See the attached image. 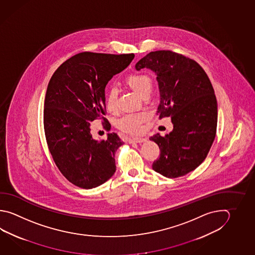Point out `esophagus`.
<instances>
[{
  "label": "esophagus",
  "instance_id": "obj_1",
  "mask_svg": "<svg viewBox=\"0 0 255 255\" xmlns=\"http://www.w3.org/2000/svg\"><path fill=\"white\" fill-rule=\"evenodd\" d=\"M147 140V138H144V137H135V138H132V139H129V142L130 143H141V142H144Z\"/></svg>",
  "mask_w": 255,
  "mask_h": 255
}]
</instances>
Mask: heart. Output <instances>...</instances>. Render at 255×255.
Here are the masks:
<instances>
[{
    "instance_id": "obj_1",
    "label": "heart",
    "mask_w": 255,
    "mask_h": 255,
    "mask_svg": "<svg viewBox=\"0 0 255 255\" xmlns=\"http://www.w3.org/2000/svg\"><path fill=\"white\" fill-rule=\"evenodd\" d=\"M126 83L128 86L134 90L138 95L143 96L147 93H149L152 87L151 78L143 73H136L132 74L126 78ZM106 108L109 112H116L117 110V91L115 87H111L106 92ZM149 119V113L146 111L130 113L122 116L116 122V125L120 130L134 134L138 133L142 129V125Z\"/></svg>"
}]
</instances>
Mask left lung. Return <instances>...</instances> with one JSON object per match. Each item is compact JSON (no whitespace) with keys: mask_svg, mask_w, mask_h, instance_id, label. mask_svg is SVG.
Listing matches in <instances>:
<instances>
[{"mask_svg":"<svg viewBox=\"0 0 255 255\" xmlns=\"http://www.w3.org/2000/svg\"><path fill=\"white\" fill-rule=\"evenodd\" d=\"M135 67L156 74L157 115L159 119L171 117L173 124L168 134L149 138L160 150L152 168L166 178L184 176L205 160L216 137L217 102L211 82L198 63L170 50L149 52Z\"/></svg>","mask_w":255,"mask_h":255,"instance_id":"left-lung-1","label":"left lung"}]
</instances>
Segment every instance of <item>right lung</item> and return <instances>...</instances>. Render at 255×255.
Segmentation results:
<instances>
[{"label": "right lung", "mask_w": 255, "mask_h": 255, "mask_svg": "<svg viewBox=\"0 0 255 255\" xmlns=\"http://www.w3.org/2000/svg\"><path fill=\"white\" fill-rule=\"evenodd\" d=\"M133 58L134 54L81 52L61 64L49 80L44 103L47 144L59 171L79 188H96L116 172V151L125 142L115 132L96 140L90 126L101 120L110 130L105 89Z\"/></svg>", "instance_id": "add662e5"}]
</instances>
